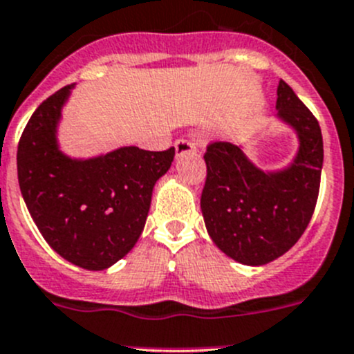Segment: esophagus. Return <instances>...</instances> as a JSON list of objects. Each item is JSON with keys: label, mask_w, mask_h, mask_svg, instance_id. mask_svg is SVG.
Listing matches in <instances>:
<instances>
[{"label": "esophagus", "mask_w": 354, "mask_h": 354, "mask_svg": "<svg viewBox=\"0 0 354 354\" xmlns=\"http://www.w3.org/2000/svg\"><path fill=\"white\" fill-rule=\"evenodd\" d=\"M176 151H177V156L187 155V153L196 151V146H194V142L189 141V139L180 138L176 141Z\"/></svg>", "instance_id": "34e87169"}]
</instances>
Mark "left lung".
<instances>
[{
    "mask_svg": "<svg viewBox=\"0 0 354 354\" xmlns=\"http://www.w3.org/2000/svg\"><path fill=\"white\" fill-rule=\"evenodd\" d=\"M277 110L299 138V151L286 170L257 169L232 142L206 146V230L227 257L244 265H265L291 250L310 223L320 191L324 141L318 120L284 80L277 87Z\"/></svg>",
    "mask_w": 354,
    "mask_h": 354,
    "instance_id": "8db88e82",
    "label": "left lung"
}]
</instances>
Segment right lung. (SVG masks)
<instances>
[{"instance_id":"add662e5","label":"right lung","mask_w":354,"mask_h":354,"mask_svg":"<svg viewBox=\"0 0 354 354\" xmlns=\"http://www.w3.org/2000/svg\"><path fill=\"white\" fill-rule=\"evenodd\" d=\"M70 86L37 106L17 149V172L34 223L55 251L86 270H104L134 248L145 229L156 180L176 148L136 146L72 160L57 145V125Z\"/></svg>"}]
</instances>
